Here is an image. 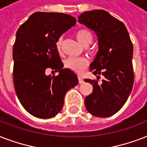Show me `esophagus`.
<instances>
[{
	"instance_id": "1",
	"label": "esophagus",
	"mask_w": 147,
	"mask_h": 147,
	"mask_svg": "<svg viewBox=\"0 0 147 147\" xmlns=\"http://www.w3.org/2000/svg\"><path fill=\"white\" fill-rule=\"evenodd\" d=\"M78 82H79V83H80V84H82V83H84V80H83V78H82V77H80V76H78Z\"/></svg>"
}]
</instances>
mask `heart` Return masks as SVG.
Returning <instances> with one entry per match:
<instances>
[{
    "label": "heart",
    "instance_id": "1",
    "mask_svg": "<svg viewBox=\"0 0 147 147\" xmlns=\"http://www.w3.org/2000/svg\"><path fill=\"white\" fill-rule=\"evenodd\" d=\"M76 38L79 41L81 44L84 47H88L92 42L93 36L91 31L87 29H81L76 32ZM62 39L59 38L55 43V47L58 50H60L61 45H62ZM65 67L70 69L71 71H75L76 73H81L83 70H85L88 66V61L85 58H76L69 57L64 62Z\"/></svg>",
    "mask_w": 147,
    "mask_h": 147
}]
</instances>
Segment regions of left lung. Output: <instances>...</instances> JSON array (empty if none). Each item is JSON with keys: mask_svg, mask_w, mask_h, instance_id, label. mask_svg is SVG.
I'll list each match as a JSON object with an SVG mask.
<instances>
[{"mask_svg": "<svg viewBox=\"0 0 147 147\" xmlns=\"http://www.w3.org/2000/svg\"><path fill=\"white\" fill-rule=\"evenodd\" d=\"M78 19L98 36V51L90 71L97 78L100 75L105 77L100 85L98 81L85 79L94 87L85 98V107L95 117L112 116L123 107L132 91L133 43L125 25L105 10L85 11Z\"/></svg>", "mask_w": 147, "mask_h": 147, "instance_id": "left-lung-1", "label": "left lung"}]
</instances>
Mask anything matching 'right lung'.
Instances as JSON below:
<instances>
[{
	"label": "right lung",
	"mask_w": 147,
	"mask_h": 147,
	"mask_svg": "<svg viewBox=\"0 0 147 147\" xmlns=\"http://www.w3.org/2000/svg\"><path fill=\"white\" fill-rule=\"evenodd\" d=\"M76 24L69 14L36 12L17 31L13 48L15 92L24 109L36 117L55 116L62 109L66 92L78 84L74 71L62 69L55 47L62 33ZM47 67L59 75L47 76Z\"/></svg>",
	"instance_id": "right-lung-1"
}]
</instances>
